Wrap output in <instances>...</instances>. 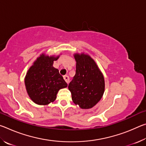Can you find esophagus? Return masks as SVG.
Masks as SVG:
<instances>
[{
	"label": "esophagus",
	"instance_id": "34e87169",
	"mask_svg": "<svg viewBox=\"0 0 146 146\" xmlns=\"http://www.w3.org/2000/svg\"><path fill=\"white\" fill-rule=\"evenodd\" d=\"M64 80L66 82V83L67 84L69 83V81H70V78H69L68 76H67V75L64 76Z\"/></svg>",
	"mask_w": 146,
	"mask_h": 146
}]
</instances>
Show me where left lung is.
Segmentation results:
<instances>
[{
  "instance_id": "1",
  "label": "left lung",
  "mask_w": 146,
  "mask_h": 146,
  "mask_svg": "<svg viewBox=\"0 0 146 146\" xmlns=\"http://www.w3.org/2000/svg\"><path fill=\"white\" fill-rule=\"evenodd\" d=\"M76 73L68 86L71 98L81 109H91L99 102L105 91L102 73L95 61L85 54L75 53Z\"/></svg>"
}]
</instances>
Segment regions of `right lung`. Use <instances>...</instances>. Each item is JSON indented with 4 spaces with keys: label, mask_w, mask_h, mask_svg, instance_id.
<instances>
[{
    "label": "right lung",
    "mask_w": 146,
    "mask_h": 146,
    "mask_svg": "<svg viewBox=\"0 0 146 146\" xmlns=\"http://www.w3.org/2000/svg\"><path fill=\"white\" fill-rule=\"evenodd\" d=\"M60 55H46L42 53L36 59L24 78L26 91L29 98L38 105H48L55 100L60 89L67 88L58 69L53 66Z\"/></svg>",
    "instance_id": "obj_1"
}]
</instances>
